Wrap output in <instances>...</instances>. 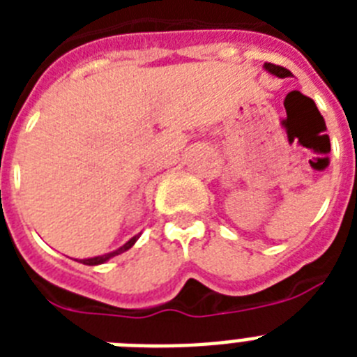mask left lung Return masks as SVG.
Segmentation results:
<instances>
[{"mask_svg": "<svg viewBox=\"0 0 357 357\" xmlns=\"http://www.w3.org/2000/svg\"><path fill=\"white\" fill-rule=\"evenodd\" d=\"M264 68H266V71H270L272 75H275V77H280V78L291 77V71L286 68H282V66L272 64V62H264Z\"/></svg>", "mask_w": 357, "mask_h": 357, "instance_id": "left-lung-1", "label": "left lung"}]
</instances>
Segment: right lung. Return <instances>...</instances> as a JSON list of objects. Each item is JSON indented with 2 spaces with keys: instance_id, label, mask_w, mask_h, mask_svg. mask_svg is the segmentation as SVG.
I'll use <instances>...</instances> for the list:
<instances>
[{
  "instance_id": "1",
  "label": "right lung",
  "mask_w": 357,
  "mask_h": 357,
  "mask_svg": "<svg viewBox=\"0 0 357 357\" xmlns=\"http://www.w3.org/2000/svg\"><path fill=\"white\" fill-rule=\"evenodd\" d=\"M137 239H139V236H134V238H132L130 241H127V243H125V245H123L121 248H118V250H114V252H109V254H103V255H98V257H91V259H80V263H84V264H89V266H94V264H102V263H105V261H109L110 257H114V255H119V254H123V252H127L128 248H132V247H134V243L137 241Z\"/></svg>"
}]
</instances>
